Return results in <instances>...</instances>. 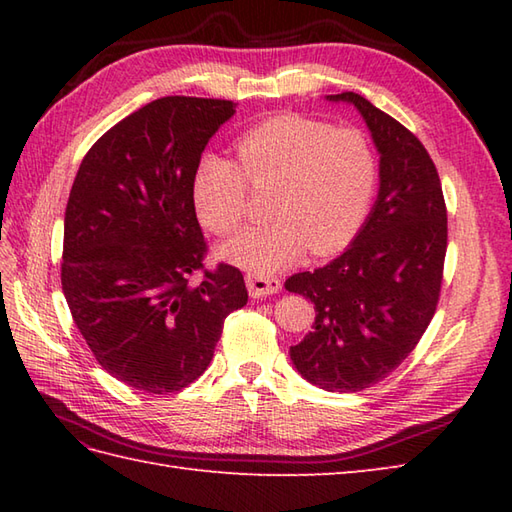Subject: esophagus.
Returning <instances> with one entry per match:
<instances>
[{
  "mask_svg": "<svg viewBox=\"0 0 512 512\" xmlns=\"http://www.w3.org/2000/svg\"><path fill=\"white\" fill-rule=\"evenodd\" d=\"M246 288L250 297H270L281 290V281L277 277H262V275H248L246 277Z\"/></svg>",
  "mask_w": 512,
  "mask_h": 512,
  "instance_id": "obj_1",
  "label": "esophagus"
}]
</instances>
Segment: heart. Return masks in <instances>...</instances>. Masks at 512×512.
<instances>
[{
    "instance_id": "obj_1",
    "label": "heart",
    "mask_w": 512,
    "mask_h": 512,
    "mask_svg": "<svg viewBox=\"0 0 512 512\" xmlns=\"http://www.w3.org/2000/svg\"><path fill=\"white\" fill-rule=\"evenodd\" d=\"M237 165L204 154L193 169L191 198L202 226L228 235L246 217V182L275 187L268 224L228 239L224 262L253 275L284 270L310 248L330 255L361 231L378 187L376 151L363 132L286 114L235 140Z\"/></svg>"
}]
</instances>
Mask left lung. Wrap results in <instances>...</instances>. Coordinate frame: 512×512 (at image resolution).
<instances>
[{
	"label": "left lung",
	"instance_id": "1",
	"mask_svg": "<svg viewBox=\"0 0 512 512\" xmlns=\"http://www.w3.org/2000/svg\"><path fill=\"white\" fill-rule=\"evenodd\" d=\"M363 116L378 151V195L352 244L323 268L286 279L314 303L312 332L290 347L297 372L325 391H361L405 361L438 306L447 206L427 149L361 94H330Z\"/></svg>",
	"mask_w": 512,
	"mask_h": 512
}]
</instances>
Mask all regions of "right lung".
<instances>
[{
	"instance_id": "obj_1",
	"label": "right lung",
	"mask_w": 512,
	"mask_h": 512,
	"mask_svg": "<svg viewBox=\"0 0 512 512\" xmlns=\"http://www.w3.org/2000/svg\"><path fill=\"white\" fill-rule=\"evenodd\" d=\"M233 101L165 96L85 154L63 220L61 286L96 361L121 383L171 394L209 367L224 319L244 308L237 268L204 270L193 169Z\"/></svg>"
}]
</instances>
